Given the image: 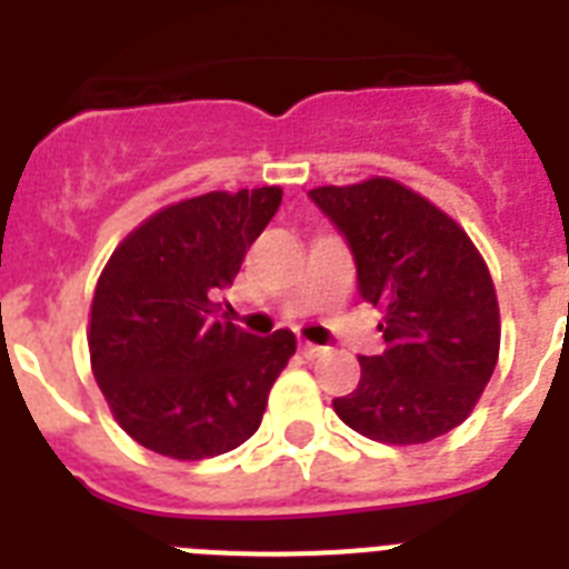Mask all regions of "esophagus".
<instances>
[{"label": "esophagus", "instance_id": "34e87169", "mask_svg": "<svg viewBox=\"0 0 569 569\" xmlns=\"http://www.w3.org/2000/svg\"><path fill=\"white\" fill-rule=\"evenodd\" d=\"M321 351H325L321 346H312V342H301V355L303 357H319Z\"/></svg>", "mask_w": 569, "mask_h": 569}]
</instances>
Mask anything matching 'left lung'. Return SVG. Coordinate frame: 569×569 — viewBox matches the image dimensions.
Masks as SVG:
<instances>
[{
	"label": "left lung",
	"instance_id": "obj_1",
	"mask_svg": "<svg viewBox=\"0 0 569 569\" xmlns=\"http://www.w3.org/2000/svg\"><path fill=\"white\" fill-rule=\"evenodd\" d=\"M310 197L355 250L357 283L383 312V355L333 410L389 446L431 442L476 410L502 342L485 257L440 206L389 177L319 186Z\"/></svg>",
	"mask_w": 569,
	"mask_h": 569
}]
</instances>
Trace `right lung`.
I'll use <instances>...</instances> for the list:
<instances>
[{
    "instance_id": "1",
    "label": "right lung",
    "mask_w": 569,
    "mask_h": 569,
    "mask_svg": "<svg viewBox=\"0 0 569 569\" xmlns=\"http://www.w3.org/2000/svg\"><path fill=\"white\" fill-rule=\"evenodd\" d=\"M280 200V186H262L164 206L102 268L88 319L91 372L138 446L203 460L257 433L298 342L292 330L244 333L218 316L214 298Z\"/></svg>"
}]
</instances>
